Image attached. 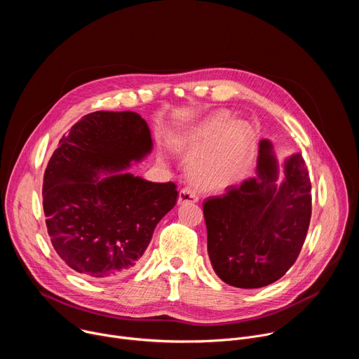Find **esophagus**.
<instances>
[{
    "label": "esophagus",
    "instance_id": "esophagus-1",
    "mask_svg": "<svg viewBox=\"0 0 359 359\" xmlns=\"http://www.w3.org/2000/svg\"><path fill=\"white\" fill-rule=\"evenodd\" d=\"M198 200V196L197 193L190 189V187H184L180 190L179 193V197H177V203L179 204H183V203H196Z\"/></svg>",
    "mask_w": 359,
    "mask_h": 359
}]
</instances>
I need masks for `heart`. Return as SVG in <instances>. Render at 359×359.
<instances>
[{
  "instance_id": "heart-1",
  "label": "heart",
  "mask_w": 359,
  "mask_h": 359,
  "mask_svg": "<svg viewBox=\"0 0 359 359\" xmlns=\"http://www.w3.org/2000/svg\"><path fill=\"white\" fill-rule=\"evenodd\" d=\"M251 146L250 126L234 122L227 111L216 112L173 137L175 150L191 162V179L204 189H222L234 183L248 165Z\"/></svg>"
}]
</instances>
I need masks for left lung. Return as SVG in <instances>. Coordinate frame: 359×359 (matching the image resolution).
<instances>
[{
  "label": "left lung",
  "mask_w": 359,
  "mask_h": 359,
  "mask_svg": "<svg viewBox=\"0 0 359 359\" xmlns=\"http://www.w3.org/2000/svg\"><path fill=\"white\" fill-rule=\"evenodd\" d=\"M257 176L203 204L208 251L229 285L260 288L295 263L311 219V182L299 153L284 162V180L270 140L260 142Z\"/></svg>",
  "instance_id": "left-lung-1"
}]
</instances>
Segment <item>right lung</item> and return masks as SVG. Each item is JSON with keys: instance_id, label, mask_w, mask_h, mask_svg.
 <instances>
[{"instance_id": "1", "label": "right lung", "mask_w": 359, "mask_h": 359, "mask_svg": "<svg viewBox=\"0 0 359 359\" xmlns=\"http://www.w3.org/2000/svg\"><path fill=\"white\" fill-rule=\"evenodd\" d=\"M151 147L146 121L130 111L89 114L60 140L43 175V213L50 243L76 273L95 280L129 273L175 208V183L122 172Z\"/></svg>"}]
</instances>
